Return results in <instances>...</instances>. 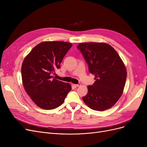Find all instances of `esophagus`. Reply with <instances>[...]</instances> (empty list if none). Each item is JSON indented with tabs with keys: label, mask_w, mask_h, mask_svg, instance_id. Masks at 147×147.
Masks as SVG:
<instances>
[{
	"label": "esophagus",
	"mask_w": 147,
	"mask_h": 147,
	"mask_svg": "<svg viewBox=\"0 0 147 147\" xmlns=\"http://www.w3.org/2000/svg\"><path fill=\"white\" fill-rule=\"evenodd\" d=\"M81 85V84L80 83H78V84H72V86H74V87H78V86H80Z\"/></svg>",
	"instance_id": "34e87169"
}]
</instances>
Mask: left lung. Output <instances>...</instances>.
Here are the masks:
<instances>
[{"label": "left lung", "instance_id": "8db88e82", "mask_svg": "<svg viewBox=\"0 0 147 147\" xmlns=\"http://www.w3.org/2000/svg\"><path fill=\"white\" fill-rule=\"evenodd\" d=\"M96 81L88 86L83 97L89 107L104 111L113 106L121 96L126 80V69L118 53L105 43H80L77 47Z\"/></svg>", "mask_w": 147, "mask_h": 147}]
</instances>
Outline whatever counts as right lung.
I'll return each instance as SVG.
<instances>
[{
  "label": "right lung",
  "mask_w": 147,
  "mask_h": 147,
  "mask_svg": "<svg viewBox=\"0 0 147 147\" xmlns=\"http://www.w3.org/2000/svg\"><path fill=\"white\" fill-rule=\"evenodd\" d=\"M72 46V43L65 42H43L33 48L24 58L21 67L23 86L40 108L58 107L72 90L69 83L53 76Z\"/></svg>",
  "instance_id": "right-lung-1"
}]
</instances>
